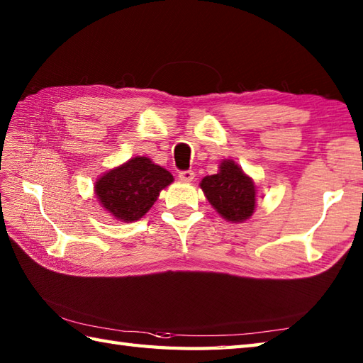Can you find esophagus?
<instances>
[{
  "mask_svg": "<svg viewBox=\"0 0 363 363\" xmlns=\"http://www.w3.org/2000/svg\"><path fill=\"white\" fill-rule=\"evenodd\" d=\"M179 179L184 182H191L195 179V173L191 169H187V172H181L179 173Z\"/></svg>",
  "mask_w": 363,
  "mask_h": 363,
  "instance_id": "34e87169",
  "label": "esophagus"
}]
</instances>
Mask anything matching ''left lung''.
<instances>
[{"label": "left lung", "mask_w": 363, "mask_h": 363, "mask_svg": "<svg viewBox=\"0 0 363 363\" xmlns=\"http://www.w3.org/2000/svg\"><path fill=\"white\" fill-rule=\"evenodd\" d=\"M199 187L213 209L230 223L250 220L256 211V184L233 159L221 160L218 173L204 176Z\"/></svg>", "instance_id": "obj_1"}]
</instances>
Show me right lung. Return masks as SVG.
I'll return each mask as SVG.
<instances>
[{"mask_svg": "<svg viewBox=\"0 0 363 363\" xmlns=\"http://www.w3.org/2000/svg\"><path fill=\"white\" fill-rule=\"evenodd\" d=\"M173 181V174L164 167L156 165L150 157L135 156L99 176L95 196L111 217L134 223L151 209L160 191Z\"/></svg>", "mask_w": 363, "mask_h": 363, "instance_id": "1", "label": "right lung"}]
</instances>
